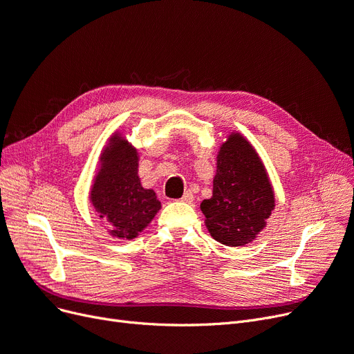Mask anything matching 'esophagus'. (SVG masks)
Here are the masks:
<instances>
[{
    "instance_id": "obj_1",
    "label": "esophagus",
    "mask_w": 354,
    "mask_h": 354,
    "mask_svg": "<svg viewBox=\"0 0 354 354\" xmlns=\"http://www.w3.org/2000/svg\"><path fill=\"white\" fill-rule=\"evenodd\" d=\"M179 201H182V203H192L194 201V195H192V192H189V191H187L184 195H182V198L179 200Z\"/></svg>"
}]
</instances>
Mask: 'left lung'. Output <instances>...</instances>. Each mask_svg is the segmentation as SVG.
Masks as SVG:
<instances>
[{"label": "left lung", "mask_w": 354, "mask_h": 354, "mask_svg": "<svg viewBox=\"0 0 354 354\" xmlns=\"http://www.w3.org/2000/svg\"><path fill=\"white\" fill-rule=\"evenodd\" d=\"M274 210V192L266 167L242 136L232 134L217 154L213 197L201 203L212 236L227 246L255 239Z\"/></svg>", "instance_id": "obj_1"}]
</instances>
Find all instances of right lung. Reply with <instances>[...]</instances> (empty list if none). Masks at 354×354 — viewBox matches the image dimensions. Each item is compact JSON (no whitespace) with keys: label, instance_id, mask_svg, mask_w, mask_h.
Returning <instances> with one entry per match:
<instances>
[{"label":"right lung","instance_id":"1","mask_svg":"<svg viewBox=\"0 0 354 354\" xmlns=\"http://www.w3.org/2000/svg\"><path fill=\"white\" fill-rule=\"evenodd\" d=\"M100 160L90 201L109 223L112 236L134 239L160 210V201L153 189L141 187L137 150L125 138L113 136Z\"/></svg>","mask_w":354,"mask_h":354}]
</instances>
